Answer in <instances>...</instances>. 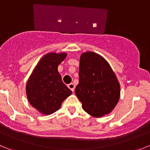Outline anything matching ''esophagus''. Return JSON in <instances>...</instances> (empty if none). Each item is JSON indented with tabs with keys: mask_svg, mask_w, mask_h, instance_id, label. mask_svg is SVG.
Instances as JSON below:
<instances>
[{
	"mask_svg": "<svg viewBox=\"0 0 150 150\" xmlns=\"http://www.w3.org/2000/svg\"><path fill=\"white\" fill-rule=\"evenodd\" d=\"M67 86H68V88H69V89H70L71 91H75V86L74 85L73 83H69V84H68Z\"/></svg>",
	"mask_w": 150,
	"mask_h": 150,
	"instance_id": "34e87169",
	"label": "esophagus"
}]
</instances>
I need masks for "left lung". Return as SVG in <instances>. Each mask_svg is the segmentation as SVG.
Instances as JSON below:
<instances>
[{"label":"left lung","mask_w":150,"mask_h":150,"mask_svg":"<svg viewBox=\"0 0 150 150\" xmlns=\"http://www.w3.org/2000/svg\"><path fill=\"white\" fill-rule=\"evenodd\" d=\"M75 94L83 110L94 117L109 114L118 103V80L107 61L97 53L88 51L81 56Z\"/></svg>","instance_id":"obj_1"}]
</instances>
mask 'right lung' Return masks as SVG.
I'll return each mask as SVG.
<instances>
[{"label":"right lung","instance_id":"right-lung-1","mask_svg":"<svg viewBox=\"0 0 150 150\" xmlns=\"http://www.w3.org/2000/svg\"><path fill=\"white\" fill-rule=\"evenodd\" d=\"M66 53L46 54L36 65L26 84L28 100L33 108L43 114H51L60 108L62 103L72 94L62 82L58 66Z\"/></svg>","mask_w":150,"mask_h":150}]
</instances>
